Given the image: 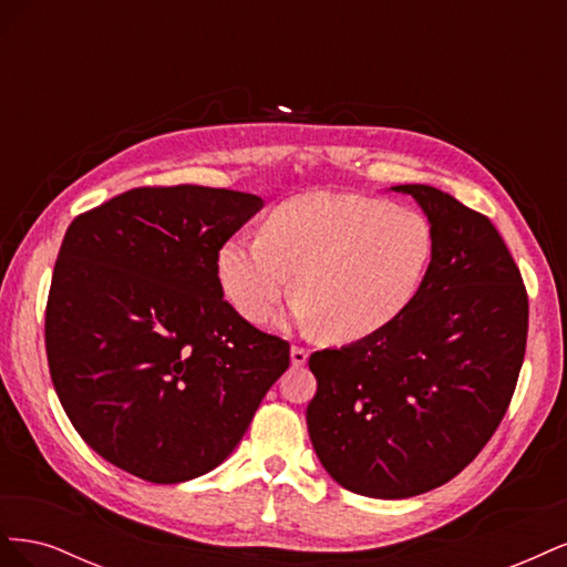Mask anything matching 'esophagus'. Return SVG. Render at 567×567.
Returning a JSON list of instances; mask_svg holds the SVG:
<instances>
[{
	"mask_svg": "<svg viewBox=\"0 0 567 567\" xmlns=\"http://www.w3.org/2000/svg\"><path fill=\"white\" fill-rule=\"evenodd\" d=\"M307 357H310V352H307L302 346L290 348V364L293 367H302L307 362Z\"/></svg>",
	"mask_w": 567,
	"mask_h": 567,
	"instance_id": "obj_1",
	"label": "esophagus"
}]
</instances>
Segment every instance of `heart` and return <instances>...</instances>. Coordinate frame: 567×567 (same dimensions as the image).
Returning <instances> with one entry per match:
<instances>
[{
    "label": "heart",
    "instance_id": "1",
    "mask_svg": "<svg viewBox=\"0 0 567 567\" xmlns=\"http://www.w3.org/2000/svg\"><path fill=\"white\" fill-rule=\"evenodd\" d=\"M423 213L359 194L312 192L281 200L260 236L217 250L221 293L248 321H265L290 293L296 317L329 342H357L398 321L435 260Z\"/></svg>",
    "mask_w": 567,
    "mask_h": 567
}]
</instances>
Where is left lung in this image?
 I'll return each mask as SVG.
<instances>
[{"label":"left lung","mask_w":567,"mask_h":567,"mask_svg":"<svg viewBox=\"0 0 567 567\" xmlns=\"http://www.w3.org/2000/svg\"><path fill=\"white\" fill-rule=\"evenodd\" d=\"M435 229L409 310L371 338L310 357L307 431L329 475L373 499L450 483L511 404L527 342V290L502 234L454 196L402 184Z\"/></svg>","instance_id":"8db88e82"}]
</instances>
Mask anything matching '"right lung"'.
<instances>
[{
    "label": "right lung",
    "instance_id": "add662e5",
    "mask_svg": "<svg viewBox=\"0 0 567 567\" xmlns=\"http://www.w3.org/2000/svg\"><path fill=\"white\" fill-rule=\"evenodd\" d=\"M262 198L196 184L140 186L78 215L47 298L59 400L90 447L175 485L225 461L290 346L221 298L217 250Z\"/></svg>",
    "mask_w": 567,
    "mask_h": 567
}]
</instances>
